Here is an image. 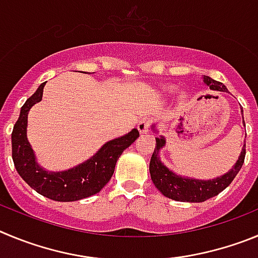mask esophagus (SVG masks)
<instances>
[{
	"label": "esophagus",
	"instance_id": "34e87169",
	"mask_svg": "<svg viewBox=\"0 0 258 258\" xmlns=\"http://www.w3.org/2000/svg\"><path fill=\"white\" fill-rule=\"evenodd\" d=\"M150 124H152V120H150V118H148V117L141 118L140 122L138 123L139 132H140V134H146V132L149 131Z\"/></svg>",
	"mask_w": 258,
	"mask_h": 258
}]
</instances>
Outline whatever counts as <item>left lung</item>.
<instances>
[{"label": "left lung", "mask_w": 258, "mask_h": 258, "mask_svg": "<svg viewBox=\"0 0 258 258\" xmlns=\"http://www.w3.org/2000/svg\"><path fill=\"white\" fill-rule=\"evenodd\" d=\"M203 82L211 90L224 92L227 91V89L221 82H217V81L212 80L208 76H204ZM243 123H244V118H243ZM153 130L157 132L155 126H153ZM155 141H157V144H155L154 153H153L149 164L150 177H152L153 184L155 185V187L164 197L177 202L201 203V202L207 201V199L217 196V194H220L222 190L226 189L231 184V181L238 175V172L242 168L243 163H244L245 144L243 145L238 161H236V163L234 164L233 168L229 172L224 173V175L219 176V177L212 178V180H199V178L186 177V176L177 175V173H175L173 171L167 168L162 163L161 158H159V150L163 146H166V138L164 136H159V138H155Z\"/></svg>", "instance_id": "obj_1"}]
</instances>
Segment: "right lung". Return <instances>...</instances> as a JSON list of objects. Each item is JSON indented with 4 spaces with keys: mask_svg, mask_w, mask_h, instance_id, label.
<instances>
[{
    "mask_svg": "<svg viewBox=\"0 0 258 258\" xmlns=\"http://www.w3.org/2000/svg\"><path fill=\"white\" fill-rule=\"evenodd\" d=\"M24 103L11 134L13 161L20 177L38 194L56 202H74L100 191L114 173L118 158L140 136L138 128L104 144L96 154L67 171L52 172L37 163L36 154L27 139L28 113L34 104L42 100L43 87Z\"/></svg>",
    "mask_w": 258,
    "mask_h": 258,
    "instance_id": "1",
    "label": "right lung"
}]
</instances>
